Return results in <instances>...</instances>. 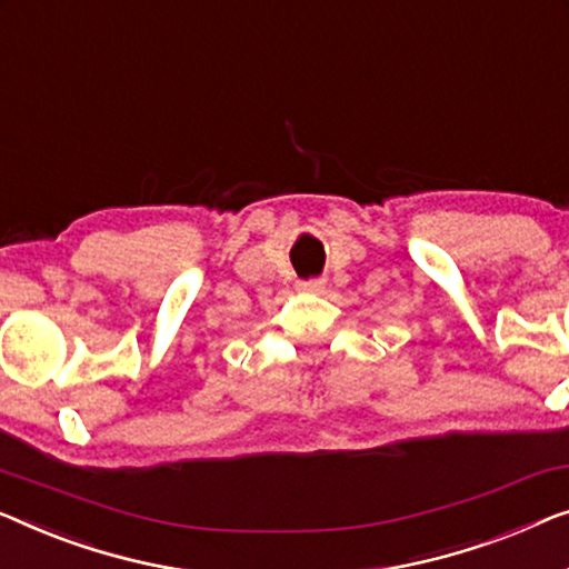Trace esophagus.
Segmentation results:
<instances>
[{
	"mask_svg": "<svg viewBox=\"0 0 569 569\" xmlns=\"http://www.w3.org/2000/svg\"><path fill=\"white\" fill-rule=\"evenodd\" d=\"M302 292H323L326 290V279L320 277H310V279H302V282L298 284Z\"/></svg>",
	"mask_w": 569,
	"mask_h": 569,
	"instance_id": "34e87169",
	"label": "esophagus"
}]
</instances>
